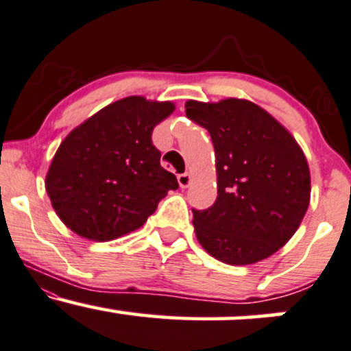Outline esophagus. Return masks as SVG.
I'll return each mask as SVG.
<instances>
[{"label": "esophagus", "instance_id": "esophagus-1", "mask_svg": "<svg viewBox=\"0 0 351 351\" xmlns=\"http://www.w3.org/2000/svg\"><path fill=\"white\" fill-rule=\"evenodd\" d=\"M178 184L181 188H188L191 184V175L189 173H181V175H178Z\"/></svg>", "mask_w": 351, "mask_h": 351}]
</instances>
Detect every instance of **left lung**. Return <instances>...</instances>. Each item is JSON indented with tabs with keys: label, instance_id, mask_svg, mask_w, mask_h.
<instances>
[{
	"label": "left lung",
	"instance_id": "8db88e82",
	"mask_svg": "<svg viewBox=\"0 0 351 351\" xmlns=\"http://www.w3.org/2000/svg\"><path fill=\"white\" fill-rule=\"evenodd\" d=\"M186 116L208 129L216 152L217 199L193 209L197 242L227 265H252L278 252L301 226L311 173L296 138L247 99L186 101Z\"/></svg>",
	"mask_w": 351,
	"mask_h": 351
}]
</instances>
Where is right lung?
I'll use <instances>...</instances> for the list:
<instances>
[{
    "mask_svg": "<svg viewBox=\"0 0 351 351\" xmlns=\"http://www.w3.org/2000/svg\"><path fill=\"white\" fill-rule=\"evenodd\" d=\"M175 111L170 101L129 96L103 108L63 138L45 176L52 208L80 237L108 242L145 223L170 189L154 128Z\"/></svg>",
    "mask_w": 351,
    "mask_h": 351,
    "instance_id": "right-lung-1",
    "label": "right lung"
}]
</instances>
